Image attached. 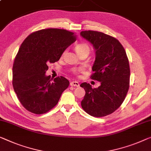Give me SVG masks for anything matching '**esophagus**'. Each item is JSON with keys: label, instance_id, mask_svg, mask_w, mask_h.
<instances>
[{"label": "esophagus", "instance_id": "esophagus-1", "mask_svg": "<svg viewBox=\"0 0 151 151\" xmlns=\"http://www.w3.org/2000/svg\"><path fill=\"white\" fill-rule=\"evenodd\" d=\"M70 86H73V87H78L79 86V83L77 81H72L70 83Z\"/></svg>", "mask_w": 151, "mask_h": 151}]
</instances>
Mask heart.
Wrapping results in <instances>:
<instances>
[{"mask_svg":"<svg viewBox=\"0 0 151 151\" xmlns=\"http://www.w3.org/2000/svg\"><path fill=\"white\" fill-rule=\"evenodd\" d=\"M83 50H87V51H89V46L87 45V44L85 43H79L76 46V52H78V51H83ZM65 52H64V54Z\"/></svg>","mask_w":151,"mask_h":151,"instance_id":"1","label":"heart"}]
</instances>
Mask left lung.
Here are the masks:
<instances>
[{"label":"left lung","instance_id":"8db88e82","mask_svg":"<svg viewBox=\"0 0 151 151\" xmlns=\"http://www.w3.org/2000/svg\"><path fill=\"white\" fill-rule=\"evenodd\" d=\"M80 35L95 49L94 73L91 77L100 82L94 89L89 83L81 84L85 90L81 106L93 116L109 115L121 105L129 89L130 69L127 54L117 39L104 33L86 30Z\"/></svg>","mask_w":151,"mask_h":151}]
</instances>
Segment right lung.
Masks as SVG:
<instances>
[{"label": "right lung", "mask_w": 151, "mask_h": 151, "mask_svg": "<svg viewBox=\"0 0 151 151\" xmlns=\"http://www.w3.org/2000/svg\"><path fill=\"white\" fill-rule=\"evenodd\" d=\"M74 33L64 29H43L28 36L19 47L13 66V86L26 110L40 114L58 104L69 81L64 76L50 79L49 63L58 61L75 41Z\"/></svg>", "instance_id": "obj_1"}]
</instances>
